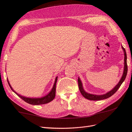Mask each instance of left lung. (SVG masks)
<instances>
[{
    "instance_id": "obj_1",
    "label": "left lung",
    "mask_w": 132,
    "mask_h": 132,
    "mask_svg": "<svg viewBox=\"0 0 132 132\" xmlns=\"http://www.w3.org/2000/svg\"><path fill=\"white\" fill-rule=\"evenodd\" d=\"M122 49L124 51V54H125V67H124V71H123V74L122 77L120 80V81H119L118 84L111 91H109V93H106V94L104 95H95L93 94H90L86 93V92L84 91V90L83 89L82 85V83L80 79L79 78H78V85H79V89L80 91L81 94V95L84 97L87 100H93V101H97V100H104L106 98H109L111 97V96H112L116 92L118 89L119 88V87L121 86L122 85V84L123 82L125 81V80L126 78V76L127 74V71H128V67H127V54H126V52L125 49L123 47Z\"/></svg>"
}]
</instances>
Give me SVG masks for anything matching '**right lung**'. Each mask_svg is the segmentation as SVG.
<instances>
[{"label":"right lung","instance_id":"obj_1","mask_svg":"<svg viewBox=\"0 0 132 132\" xmlns=\"http://www.w3.org/2000/svg\"><path fill=\"white\" fill-rule=\"evenodd\" d=\"M57 79L58 77H56L55 80V81L54 83V85L50 93L47 94L46 96L41 98H30V97H26L25 96H22L18 94V93H16V92L12 88L10 83L8 81V79H7V82H8V84L11 88V89L13 90L14 93L16 94L19 97H20L21 99H22L23 101H25L26 102L29 103V104L31 105H43V104H45V103H49L51 101H52L53 100L55 96V87H56V83L57 81Z\"/></svg>","mask_w":132,"mask_h":132}]
</instances>
